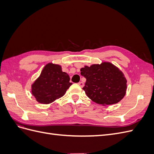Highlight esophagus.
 Instances as JSON below:
<instances>
[{
	"label": "esophagus",
	"instance_id": "esophagus-1",
	"mask_svg": "<svg viewBox=\"0 0 154 154\" xmlns=\"http://www.w3.org/2000/svg\"><path fill=\"white\" fill-rule=\"evenodd\" d=\"M78 85H80L81 87H83V85H84V83H83V82H79V83H78Z\"/></svg>",
	"mask_w": 154,
	"mask_h": 154
}]
</instances>
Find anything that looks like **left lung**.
Segmentation results:
<instances>
[{
    "label": "left lung",
    "instance_id": "obj_1",
    "mask_svg": "<svg viewBox=\"0 0 154 154\" xmlns=\"http://www.w3.org/2000/svg\"><path fill=\"white\" fill-rule=\"evenodd\" d=\"M86 78L83 89L96 103L112 105L122 100L126 94L127 80L120 70L110 63L103 62L85 66L80 69Z\"/></svg>",
    "mask_w": 154,
    "mask_h": 154
}]
</instances>
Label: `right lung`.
<instances>
[{"label": "right lung", "instance_id": "right-lung-1", "mask_svg": "<svg viewBox=\"0 0 154 154\" xmlns=\"http://www.w3.org/2000/svg\"><path fill=\"white\" fill-rule=\"evenodd\" d=\"M69 81V76L62 71L61 66L49 63L32 85V94L40 103H51L66 94L72 84Z\"/></svg>", "mask_w": 154, "mask_h": 154}]
</instances>
